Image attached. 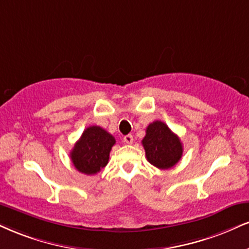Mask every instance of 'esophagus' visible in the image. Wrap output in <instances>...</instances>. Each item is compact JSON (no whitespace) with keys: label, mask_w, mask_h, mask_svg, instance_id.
<instances>
[{"label":"esophagus","mask_w":249,"mask_h":249,"mask_svg":"<svg viewBox=\"0 0 249 249\" xmlns=\"http://www.w3.org/2000/svg\"><path fill=\"white\" fill-rule=\"evenodd\" d=\"M133 141H134V139H133V136H131V135H125V136L124 137V142L127 143V144H131V143H133Z\"/></svg>","instance_id":"1"}]
</instances>
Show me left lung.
<instances>
[{"mask_svg":"<svg viewBox=\"0 0 249 249\" xmlns=\"http://www.w3.org/2000/svg\"><path fill=\"white\" fill-rule=\"evenodd\" d=\"M142 144L148 161L160 170L173 167L182 157L180 139L166 124L158 120L148 125Z\"/></svg>","mask_w":249,"mask_h":249,"instance_id":"obj_1","label":"left lung"}]
</instances>
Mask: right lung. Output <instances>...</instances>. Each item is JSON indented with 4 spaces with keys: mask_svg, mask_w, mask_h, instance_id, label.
I'll list each match as a JSON object with an SVG mask.
<instances>
[{
    "mask_svg": "<svg viewBox=\"0 0 249 249\" xmlns=\"http://www.w3.org/2000/svg\"><path fill=\"white\" fill-rule=\"evenodd\" d=\"M114 144L113 135L99 125H91L83 131L70 152L73 166L88 176L97 174L108 162L109 152Z\"/></svg>",
    "mask_w": 249,
    "mask_h": 249,
    "instance_id": "right-lung-1",
    "label": "right lung"
}]
</instances>
